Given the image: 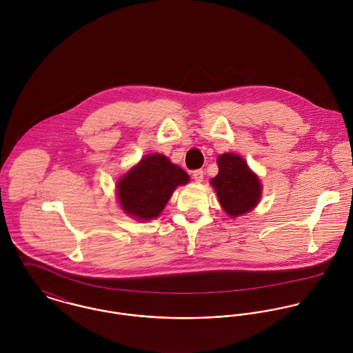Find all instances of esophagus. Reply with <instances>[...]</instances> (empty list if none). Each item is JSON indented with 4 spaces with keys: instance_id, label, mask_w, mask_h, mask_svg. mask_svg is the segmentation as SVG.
Here are the masks:
<instances>
[{
    "instance_id": "esophagus-1",
    "label": "esophagus",
    "mask_w": 353,
    "mask_h": 353,
    "mask_svg": "<svg viewBox=\"0 0 353 353\" xmlns=\"http://www.w3.org/2000/svg\"><path fill=\"white\" fill-rule=\"evenodd\" d=\"M193 179L196 181V182H202V179H203V171L202 170H196L194 172H193Z\"/></svg>"
}]
</instances>
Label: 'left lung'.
Wrapping results in <instances>:
<instances>
[{"instance_id":"left-lung-1","label":"left lung","mask_w":353,"mask_h":353,"mask_svg":"<svg viewBox=\"0 0 353 353\" xmlns=\"http://www.w3.org/2000/svg\"><path fill=\"white\" fill-rule=\"evenodd\" d=\"M219 174L210 185L224 212L231 217L243 216L252 210L261 199L262 186L245 159L235 153H223L217 157Z\"/></svg>"}]
</instances>
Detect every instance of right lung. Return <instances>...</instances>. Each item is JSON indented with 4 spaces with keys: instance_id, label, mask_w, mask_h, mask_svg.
<instances>
[{
    "instance_id": "obj_1",
    "label": "right lung",
    "mask_w": 353,
    "mask_h": 353,
    "mask_svg": "<svg viewBox=\"0 0 353 353\" xmlns=\"http://www.w3.org/2000/svg\"><path fill=\"white\" fill-rule=\"evenodd\" d=\"M189 175L160 153L147 154L117 183V196L126 214L148 221L156 219L178 186Z\"/></svg>"
}]
</instances>
